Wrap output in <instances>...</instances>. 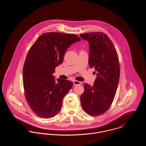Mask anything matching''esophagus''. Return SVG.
<instances>
[{
	"label": "esophagus",
	"mask_w": 146,
	"mask_h": 146,
	"mask_svg": "<svg viewBox=\"0 0 146 146\" xmlns=\"http://www.w3.org/2000/svg\"><path fill=\"white\" fill-rule=\"evenodd\" d=\"M73 83H74V86H76V85H80L81 83L79 81H76V80H74L73 82Z\"/></svg>",
	"instance_id": "esophagus-1"
}]
</instances>
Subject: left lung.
<instances>
[{"label":"left lung","instance_id":"obj_1","mask_svg":"<svg viewBox=\"0 0 146 146\" xmlns=\"http://www.w3.org/2000/svg\"><path fill=\"white\" fill-rule=\"evenodd\" d=\"M80 36L89 42V65L97 72L93 86L84 84L81 104L89 115L100 116L109 109L115 96L120 78L119 58L113 44L104 33H86Z\"/></svg>","mask_w":146,"mask_h":146}]
</instances>
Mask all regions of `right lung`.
I'll list each match as a JSON object with an SVG mask.
<instances>
[{"label": "right lung", "mask_w": 146, "mask_h": 146, "mask_svg": "<svg viewBox=\"0 0 146 146\" xmlns=\"http://www.w3.org/2000/svg\"><path fill=\"white\" fill-rule=\"evenodd\" d=\"M81 39L74 34L46 33L33 44L23 69L26 101L38 116L49 119L61 110L63 97L73 86L68 80L55 79V68L63 62L67 49Z\"/></svg>", "instance_id": "obj_1"}]
</instances>
